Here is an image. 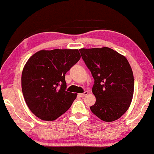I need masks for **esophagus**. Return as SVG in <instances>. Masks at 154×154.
Masks as SVG:
<instances>
[{
	"mask_svg": "<svg viewBox=\"0 0 154 154\" xmlns=\"http://www.w3.org/2000/svg\"><path fill=\"white\" fill-rule=\"evenodd\" d=\"M88 94V91H85V92L82 93V94H79V96L80 97H84L85 96H86V95H87Z\"/></svg>",
	"mask_w": 154,
	"mask_h": 154,
	"instance_id": "obj_1",
	"label": "esophagus"
}]
</instances>
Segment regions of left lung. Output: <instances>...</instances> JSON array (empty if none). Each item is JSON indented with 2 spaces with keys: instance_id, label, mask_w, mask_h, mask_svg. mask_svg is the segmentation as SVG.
Here are the masks:
<instances>
[{
  "instance_id": "obj_1",
  "label": "left lung",
  "mask_w": 154,
  "mask_h": 154,
  "mask_svg": "<svg viewBox=\"0 0 154 154\" xmlns=\"http://www.w3.org/2000/svg\"><path fill=\"white\" fill-rule=\"evenodd\" d=\"M79 51L95 80L92 92L96 101L91 110L106 122L117 120L129 108L134 93L133 73L127 58L105 47Z\"/></svg>"
}]
</instances>
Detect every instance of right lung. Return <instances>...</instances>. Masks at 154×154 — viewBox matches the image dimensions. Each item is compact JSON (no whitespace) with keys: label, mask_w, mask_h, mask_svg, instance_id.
Here are the masks:
<instances>
[{"label":"right lung","mask_w":154,"mask_h":154,"mask_svg":"<svg viewBox=\"0 0 154 154\" xmlns=\"http://www.w3.org/2000/svg\"><path fill=\"white\" fill-rule=\"evenodd\" d=\"M78 49L40 50L29 58L21 75L26 103L37 117L51 121L68 110L77 94L66 91L65 75L78 62Z\"/></svg>","instance_id":"right-lung-1"}]
</instances>
